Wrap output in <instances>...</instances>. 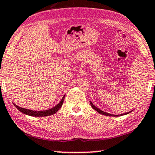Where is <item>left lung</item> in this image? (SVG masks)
Masks as SVG:
<instances>
[{"label":"left lung","mask_w":155,"mask_h":155,"mask_svg":"<svg viewBox=\"0 0 155 155\" xmlns=\"http://www.w3.org/2000/svg\"><path fill=\"white\" fill-rule=\"evenodd\" d=\"M90 105H91V106H92V107L93 108V109L95 110L96 111H97L99 113H100V114H102V115H107V116H118V115H115L109 114V113H105V112H103L102 110H101L99 109V108L96 107L95 106H94V105H93V104L92 103V102H90ZM131 112H129V113H125V115L128 114V113H131ZM122 115H124V114H122Z\"/></svg>","instance_id":"8db88e82"}]
</instances>
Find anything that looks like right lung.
<instances>
[{"instance_id": "obj_1", "label": "right lung", "mask_w": 155, "mask_h": 155, "mask_svg": "<svg viewBox=\"0 0 155 155\" xmlns=\"http://www.w3.org/2000/svg\"><path fill=\"white\" fill-rule=\"evenodd\" d=\"M64 97L65 95L63 97L62 100L57 105H55V107L51 108V109L49 110H42V111H35V110H27L25 109V108H22L17 106L16 105H15L14 106L16 107L17 109L21 113H24V114L28 115H31V116H35V117H43V116H48V115H51L55 114V113H57L58 110L61 107V106L63 105V100H64Z\"/></svg>"}]
</instances>
